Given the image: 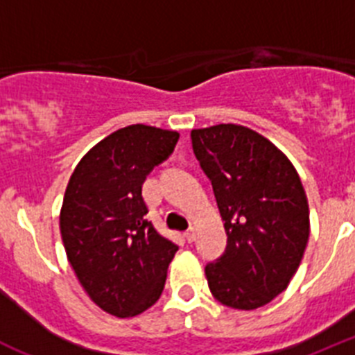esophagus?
<instances>
[{"instance_id": "esophagus-1", "label": "esophagus", "mask_w": 355, "mask_h": 355, "mask_svg": "<svg viewBox=\"0 0 355 355\" xmlns=\"http://www.w3.org/2000/svg\"><path fill=\"white\" fill-rule=\"evenodd\" d=\"M196 234H197L196 227H188V229H187V233H184V238H187V240L190 241V243H192V241L196 240Z\"/></svg>"}]
</instances>
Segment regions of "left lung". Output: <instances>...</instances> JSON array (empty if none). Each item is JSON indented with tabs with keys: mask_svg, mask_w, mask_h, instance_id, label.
Returning a JSON list of instances; mask_svg holds the SVG:
<instances>
[{
	"mask_svg": "<svg viewBox=\"0 0 355 355\" xmlns=\"http://www.w3.org/2000/svg\"><path fill=\"white\" fill-rule=\"evenodd\" d=\"M192 147L211 181L227 233L224 254L206 265L213 297L258 309L283 293L309 238V206L290 159L238 124L192 130Z\"/></svg>",
	"mask_w": 355,
	"mask_h": 355,
	"instance_id": "obj_1",
	"label": "left lung"
}]
</instances>
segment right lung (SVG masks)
I'll list each match as a JSON object with an SVG mask.
<instances>
[{"instance_id": "add662e5", "label": "right lung", "mask_w": 355, "mask_h": 355, "mask_svg": "<svg viewBox=\"0 0 355 355\" xmlns=\"http://www.w3.org/2000/svg\"><path fill=\"white\" fill-rule=\"evenodd\" d=\"M178 131L131 124L108 135L72 172L60 211L67 259L103 311L140 315L162 295L178 245L146 218L142 184L168 158Z\"/></svg>"}]
</instances>
